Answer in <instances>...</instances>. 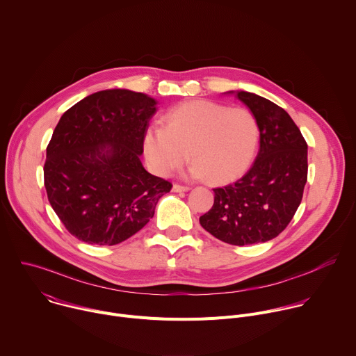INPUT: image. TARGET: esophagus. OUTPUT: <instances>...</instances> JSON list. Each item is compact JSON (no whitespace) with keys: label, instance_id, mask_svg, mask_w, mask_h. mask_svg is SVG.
<instances>
[{"label":"esophagus","instance_id":"1","mask_svg":"<svg viewBox=\"0 0 356 356\" xmlns=\"http://www.w3.org/2000/svg\"><path fill=\"white\" fill-rule=\"evenodd\" d=\"M188 190H190V187H188V186H183V184H179V183L173 184V191H176V193H180V191H188Z\"/></svg>","mask_w":356,"mask_h":356}]
</instances>
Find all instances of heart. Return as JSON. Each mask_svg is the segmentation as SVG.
<instances>
[{"mask_svg": "<svg viewBox=\"0 0 356 356\" xmlns=\"http://www.w3.org/2000/svg\"><path fill=\"white\" fill-rule=\"evenodd\" d=\"M166 118V127H150L143 140L147 163L159 175L180 168L190 154L193 176L222 184L241 177L257 156L261 129L246 108L200 99L172 108Z\"/></svg>", "mask_w": 356, "mask_h": 356, "instance_id": "obj_1", "label": "heart"}]
</instances>
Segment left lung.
I'll use <instances>...</instances> for the list:
<instances>
[{
	"instance_id": "1",
	"label": "left lung",
	"mask_w": 356,
	"mask_h": 356,
	"mask_svg": "<svg viewBox=\"0 0 356 356\" xmlns=\"http://www.w3.org/2000/svg\"><path fill=\"white\" fill-rule=\"evenodd\" d=\"M236 97L258 120L261 147L241 179L213 188L214 204L200 224L220 241L243 246L286 229L301 202L309 163L307 142L282 107L246 91Z\"/></svg>"
}]
</instances>
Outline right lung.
Here are the masks:
<instances>
[{"label":"right lung","mask_w":356,"mask_h":356,"mask_svg":"<svg viewBox=\"0 0 356 356\" xmlns=\"http://www.w3.org/2000/svg\"><path fill=\"white\" fill-rule=\"evenodd\" d=\"M156 101L129 90L94 92L58 122L46 147L44 187L65 228L91 245H117L142 229L172 183L142 163Z\"/></svg>","instance_id":"add662e5"}]
</instances>
